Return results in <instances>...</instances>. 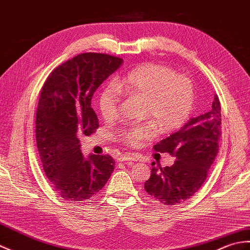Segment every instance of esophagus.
<instances>
[{"label":"esophagus","mask_w":250,"mask_h":250,"mask_svg":"<svg viewBox=\"0 0 250 250\" xmlns=\"http://www.w3.org/2000/svg\"><path fill=\"white\" fill-rule=\"evenodd\" d=\"M119 161L120 162H126V163H133V162L136 161V159H135V156L132 155V154H125L123 156H120Z\"/></svg>","instance_id":"34e87169"}]
</instances>
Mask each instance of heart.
<instances>
[{"label": "heart", "instance_id": "heart-1", "mask_svg": "<svg viewBox=\"0 0 250 250\" xmlns=\"http://www.w3.org/2000/svg\"><path fill=\"white\" fill-rule=\"evenodd\" d=\"M120 92L143 99V113L150 120L130 125L118 137L130 146L154 136L156 125L163 131L175 130L187 121L194 103V87L185 75L159 63H144L133 69L115 85L106 86L99 98V107L106 120H115L119 113Z\"/></svg>", "mask_w": 250, "mask_h": 250}]
</instances>
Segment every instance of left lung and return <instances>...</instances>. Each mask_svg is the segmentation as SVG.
<instances>
[{
    "mask_svg": "<svg viewBox=\"0 0 250 250\" xmlns=\"http://www.w3.org/2000/svg\"><path fill=\"white\" fill-rule=\"evenodd\" d=\"M222 114L217 95L208 113L190 118L170 136L154 145V150L176 156L171 166L151 164V176L145 182L147 193L163 205L189 199L207 179L218 153Z\"/></svg>",
    "mask_w": 250,
    "mask_h": 250,
    "instance_id": "8db88e82",
    "label": "left lung"
}]
</instances>
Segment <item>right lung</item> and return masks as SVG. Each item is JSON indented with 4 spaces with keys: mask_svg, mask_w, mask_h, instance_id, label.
<instances>
[{
    "mask_svg": "<svg viewBox=\"0 0 250 250\" xmlns=\"http://www.w3.org/2000/svg\"><path fill=\"white\" fill-rule=\"evenodd\" d=\"M123 62L108 54H80L57 67L42 87L36 113L37 149L46 178L67 201L95 196L114 170L112 156L85 158L80 137L99 126L92 96Z\"/></svg>",
    "mask_w": 250,
    "mask_h": 250,
    "instance_id": "right-lung-1",
    "label": "right lung"
}]
</instances>
